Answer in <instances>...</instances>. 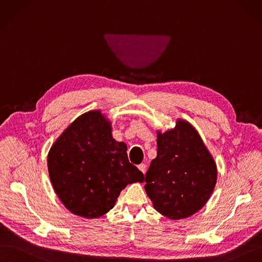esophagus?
Returning <instances> with one entry per match:
<instances>
[{
	"label": "esophagus",
	"mask_w": 262,
	"mask_h": 262,
	"mask_svg": "<svg viewBox=\"0 0 262 262\" xmlns=\"http://www.w3.org/2000/svg\"><path fill=\"white\" fill-rule=\"evenodd\" d=\"M146 167H147L146 164H143V163H142V164H139V165H138V168H139L143 173L146 172Z\"/></svg>",
	"instance_id": "1"
}]
</instances>
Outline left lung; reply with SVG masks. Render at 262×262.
<instances>
[{
	"label": "left lung",
	"instance_id": "left-lung-1",
	"mask_svg": "<svg viewBox=\"0 0 262 262\" xmlns=\"http://www.w3.org/2000/svg\"><path fill=\"white\" fill-rule=\"evenodd\" d=\"M217 168L198 132L185 121L158 135V154L146 173V190L153 206L170 219L200 210L215 188Z\"/></svg>",
	"mask_w": 262,
	"mask_h": 262
}]
</instances>
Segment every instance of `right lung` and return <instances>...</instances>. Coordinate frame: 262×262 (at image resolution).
I'll return each instance as SVG.
<instances>
[{
	"instance_id": "right-lung-1",
	"label": "right lung",
	"mask_w": 262,
	"mask_h": 262,
	"mask_svg": "<svg viewBox=\"0 0 262 262\" xmlns=\"http://www.w3.org/2000/svg\"><path fill=\"white\" fill-rule=\"evenodd\" d=\"M126 144L115 141L100 111L79 116L48 153L47 165L56 194L73 214L97 218L108 212L121 191L142 182L129 163Z\"/></svg>"
}]
</instances>
